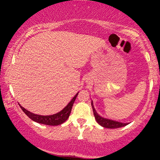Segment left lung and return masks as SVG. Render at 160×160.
Instances as JSON below:
<instances>
[{
	"mask_svg": "<svg viewBox=\"0 0 160 160\" xmlns=\"http://www.w3.org/2000/svg\"><path fill=\"white\" fill-rule=\"evenodd\" d=\"M91 104H92V108L93 113H94L95 120H96L97 122H98L99 125H101V126H103V127L108 128H116L122 127V126H126V125H128V123H122V122L108 120V119H105V118H103V117H100V116L97 113V112L95 111L94 106H93L92 102Z\"/></svg>",
	"mask_w": 160,
	"mask_h": 160,
	"instance_id": "obj_1",
	"label": "left lung"
}]
</instances>
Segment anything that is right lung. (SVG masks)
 <instances>
[{"mask_svg":"<svg viewBox=\"0 0 160 160\" xmlns=\"http://www.w3.org/2000/svg\"><path fill=\"white\" fill-rule=\"evenodd\" d=\"M78 93L75 95L72 100L70 102V103L68 104L62 111L53 115L41 116L34 114V113H31V112L27 111L26 109H25V108L22 107L21 105L19 106L24 113H25L29 118L32 119L33 121H35V122H38V123L49 125V126H58V125L62 124L68 120V118L70 116V113H71V112L73 104H74V102L75 99L77 98V96H78Z\"/></svg>","mask_w":160,"mask_h":160,"instance_id":"1","label":"right lung"}]
</instances>
